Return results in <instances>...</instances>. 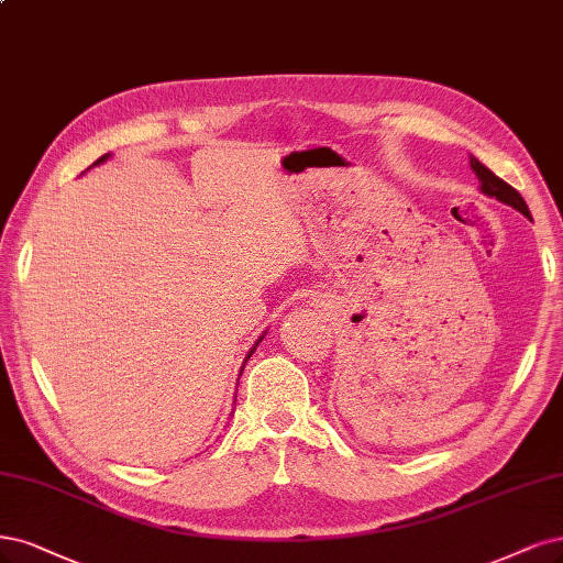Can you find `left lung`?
Returning <instances> with one entry per match:
<instances>
[{"label": "left lung", "mask_w": 563, "mask_h": 563, "mask_svg": "<svg viewBox=\"0 0 563 563\" xmlns=\"http://www.w3.org/2000/svg\"><path fill=\"white\" fill-rule=\"evenodd\" d=\"M471 167H473V172L477 174L479 188H482L484 196H489V198H496V200H500V202H506V205L515 207L517 211H521V214L531 219L529 207H527L525 198H521L519 192H517L510 184H506L500 177H496V174H494L489 167H484L477 158H471Z\"/></svg>", "instance_id": "1"}]
</instances>
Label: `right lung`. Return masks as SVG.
I'll return each mask as SVG.
<instances>
[{
  "label": "right lung",
  "mask_w": 563,
  "mask_h": 563,
  "mask_svg": "<svg viewBox=\"0 0 563 563\" xmlns=\"http://www.w3.org/2000/svg\"><path fill=\"white\" fill-rule=\"evenodd\" d=\"M107 158H109V153H107V156H102V158H97V161H95L92 165H100V163H102V161H107ZM92 165H90V167H92ZM258 342H261V340H258ZM258 342H256V346H258ZM256 346H254V349H251V352H249V356L256 352ZM249 356H246V358H249ZM240 375H242V373H240Z\"/></svg>",
  "instance_id": "obj_1"
}]
</instances>
